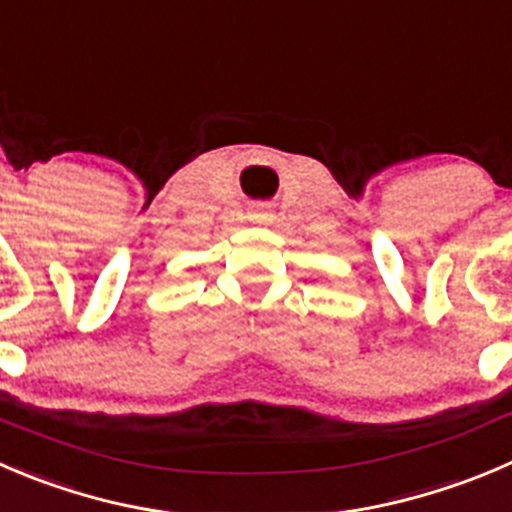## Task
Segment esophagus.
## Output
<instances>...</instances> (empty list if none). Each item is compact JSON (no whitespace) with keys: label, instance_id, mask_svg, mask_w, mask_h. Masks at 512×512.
<instances>
[{"label":"esophagus","instance_id":"34e87169","mask_svg":"<svg viewBox=\"0 0 512 512\" xmlns=\"http://www.w3.org/2000/svg\"><path fill=\"white\" fill-rule=\"evenodd\" d=\"M253 218H259V221H266V218H269V211H266V208H256Z\"/></svg>","mask_w":512,"mask_h":512}]
</instances>
